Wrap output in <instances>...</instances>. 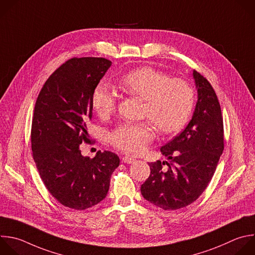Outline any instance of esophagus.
I'll return each instance as SVG.
<instances>
[{
  "mask_svg": "<svg viewBox=\"0 0 255 255\" xmlns=\"http://www.w3.org/2000/svg\"><path fill=\"white\" fill-rule=\"evenodd\" d=\"M122 161H123L124 163H127V164H131V163H134L136 160H135L134 158L130 157V156H124V157L122 158Z\"/></svg>",
  "mask_w": 255,
  "mask_h": 255,
  "instance_id": "34e87169",
  "label": "esophagus"
}]
</instances>
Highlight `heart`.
Masks as SVG:
<instances>
[{"mask_svg": "<svg viewBox=\"0 0 255 255\" xmlns=\"http://www.w3.org/2000/svg\"><path fill=\"white\" fill-rule=\"evenodd\" d=\"M120 87L132 96L145 100L144 115L162 133L180 130L189 120L194 105V92L182 79H171L168 74L152 67L130 71L120 79ZM94 111L102 118L116 109V94L109 84L101 82L91 96ZM154 138L149 122L121 124L109 135L110 142L128 154L141 153Z\"/></svg>", "mask_w": 255, "mask_h": 255, "instance_id": "b5f03b06", "label": "heart"}]
</instances>
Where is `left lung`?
<instances>
[{
    "instance_id": "1",
    "label": "left lung",
    "mask_w": 255,
    "mask_h": 255,
    "mask_svg": "<svg viewBox=\"0 0 255 255\" xmlns=\"http://www.w3.org/2000/svg\"><path fill=\"white\" fill-rule=\"evenodd\" d=\"M197 102L185 129L160 148L170 162L149 163L150 175L141 185L142 196L164 210L194 202L210 182L224 148L223 120L210 83L193 70ZM166 163V171L162 165Z\"/></svg>"
}]
</instances>
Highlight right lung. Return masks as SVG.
<instances>
[{
	"mask_svg": "<svg viewBox=\"0 0 255 255\" xmlns=\"http://www.w3.org/2000/svg\"><path fill=\"white\" fill-rule=\"evenodd\" d=\"M112 62L105 58H73L46 81L37 98L31 142L40 176L54 198L76 210L90 208L107 195L119 157L98 151L83 156L80 145L90 142L91 96Z\"/></svg>",
	"mask_w": 255,
	"mask_h": 255,
	"instance_id": "1",
	"label": "right lung"
}]
</instances>
